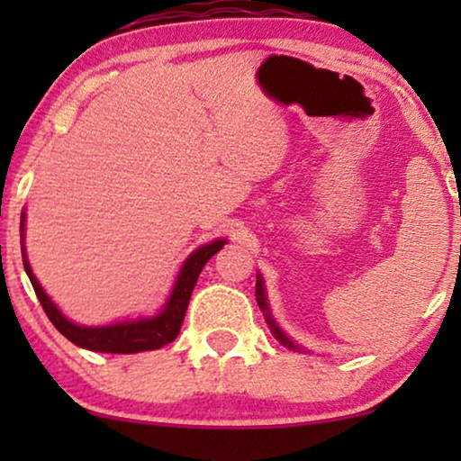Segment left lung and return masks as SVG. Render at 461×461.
Here are the masks:
<instances>
[{
	"label": "left lung",
	"instance_id": "left-lung-1",
	"mask_svg": "<svg viewBox=\"0 0 461 461\" xmlns=\"http://www.w3.org/2000/svg\"><path fill=\"white\" fill-rule=\"evenodd\" d=\"M256 298H258V304H260V308L264 312H267V323L270 325V330H273V333H275V338L279 339V342L283 344V346H287V348H292V350H298V346H295L292 339H289L285 333H283L279 327H276V323L273 319H270V312H268V304H267V295H264V283H262V279L260 276H258V281H256Z\"/></svg>",
	"mask_w": 461,
	"mask_h": 461
}]
</instances>
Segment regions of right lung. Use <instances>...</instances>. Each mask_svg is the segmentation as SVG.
I'll list each match as a JSON object with an SVG mask.
<instances>
[{
  "instance_id": "1",
  "label": "right lung",
  "mask_w": 461,
  "mask_h": 461,
  "mask_svg": "<svg viewBox=\"0 0 461 461\" xmlns=\"http://www.w3.org/2000/svg\"><path fill=\"white\" fill-rule=\"evenodd\" d=\"M21 229L24 230V213H23ZM224 243L226 241H222V239H220V241H212L203 245V248H199L191 258H188L185 267L180 270L174 292L169 295L167 304L163 308L161 314H157L155 319L136 321V323L111 325V327H79L62 317L59 308L52 304V300L48 298L40 283H37L35 275L31 273L27 256H24V248H23V264L31 279V285L35 289L37 300H40V304L43 308V312L48 314V319L52 321V325L62 333V336L71 339L75 346H81V348H87L94 352L131 355V352L157 350L178 338L182 321H185V314H186L188 300H191L193 287L199 279V273L203 270L207 260L224 248Z\"/></svg>"
}]
</instances>
